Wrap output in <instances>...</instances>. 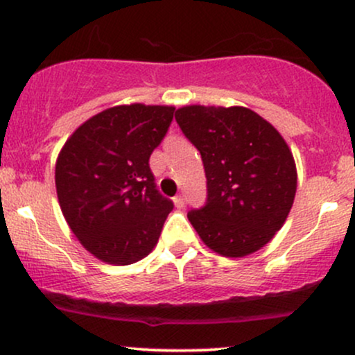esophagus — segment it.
<instances>
[{
	"instance_id": "1",
	"label": "esophagus",
	"mask_w": 355,
	"mask_h": 355,
	"mask_svg": "<svg viewBox=\"0 0 355 355\" xmlns=\"http://www.w3.org/2000/svg\"><path fill=\"white\" fill-rule=\"evenodd\" d=\"M173 202H175V207H177V209H183V207H185V198H183L182 195H177V197L173 198Z\"/></svg>"
}]
</instances>
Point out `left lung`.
I'll use <instances>...</instances> for the list:
<instances>
[{"label": "left lung", "mask_w": 355, "mask_h": 355, "mask_svg": "<svg viewBox=\"0 0 355 355\" xmlns=\"http://www.w3.org/2000/svg\"><path fill=\"white\" fill-rule=\"evenodd\" d=\"M175 120L205 168V205L187 214L203 243L223 257L262 248L282 229L297 190L282 135L243 107L191 105L177 110Z\"/></svg>", "instance_id": "left-lung-1"}]
</instances>
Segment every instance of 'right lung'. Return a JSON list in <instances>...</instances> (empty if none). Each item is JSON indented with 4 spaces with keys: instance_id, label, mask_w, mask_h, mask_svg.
Returning a JSON list of instances; mask_svg holds the SVG:
<instances>
[{
    "instance_id": "add662e5",
    "label": "right lung",
    "mask_w": 355,
    "mask_h": 355,
    "mask_svg": "<svg viewBox=\"0 0 355 355\" xmlns=\"http://www.w3.org/2000/svg\"><path fill=\"white\" fill-rule=\"evenodd\" d=\"M173 113L141 103L108 108L61 148L55 170L61 211L81 245L103 262L130 266L148 255L173 210L148 164Z\"/></svg>"
}]
</instances>
